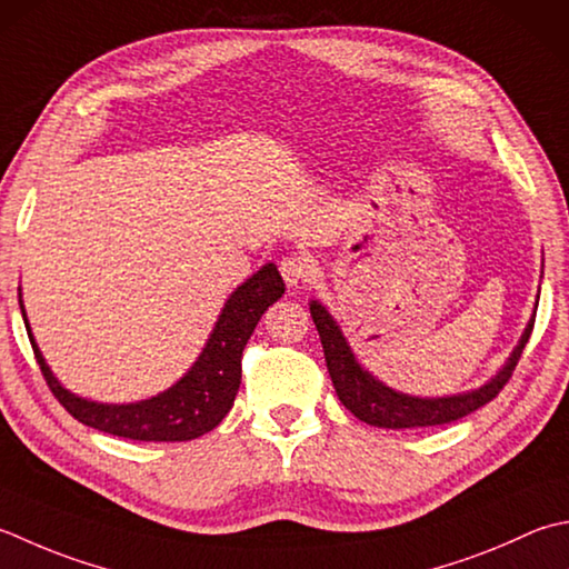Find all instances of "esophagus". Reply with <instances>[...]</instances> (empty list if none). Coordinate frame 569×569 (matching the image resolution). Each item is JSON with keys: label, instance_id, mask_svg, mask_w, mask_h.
I'll list each match as a JSON object with an SVG mask.
<instances>
[{"label": "esophagus", "instance_id": "obj_1", "mask_svg": "<svg viewBox=\"0 0 569 569\" xmlns=\"http://www.w3.org/2000/svg\"><path fill=\"white\" fill-rule=\"evenodd\" d=\"M278 269H281L283 281L288 286L310 283V281H313V276H316V263H313V259H310L308 253L286 256V259L281 261V266H278Z\"/></svg>", "mask_w": 569, "mask_h": 569}]
</instances>
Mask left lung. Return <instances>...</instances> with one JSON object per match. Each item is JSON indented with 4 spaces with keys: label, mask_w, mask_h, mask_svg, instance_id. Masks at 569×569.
Listing matches in <instances>:
<instances>
[{
    "label": "left lung",
    "mask_w": 569,
    "mask_h": 569,
    "mask_svg": "<svg viewBox=\"0 0 569 569\" xmlns=\"http://www.w3.org/2000/svg\"><path fill=\"white\" fill-rule=\"evenodd\" d=\"M310 316H313V322L318 328L330 380L332 387H336L340 402L360 421H365V425L382 429H419L451 425V421L469 417L471 411L491 402V399L500 395V389L508 385L510 377H513L520 355L530 340L532 326H536V318H532L526 328V336H522L520 345L513 350V355H510L508 365L481 389L456 397L419 399L399 395L395 389L385 387L382 382H377L375 377L367 375L358 365V360H355V355L350 352L348 342H345L336 320L328 316V310L322 308L318 300L310 303Z\"/></svg>",
    "instance_id": "left-lung-1"
}]
</instances>
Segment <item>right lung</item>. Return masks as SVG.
<instances>
[{
    "mask_svg": "<svg viewBox=\"0 0 569 569\" xmlns=\"http://www.w3.org/2000/svg\"><path fill=\"white\" fill-rule=\"evenodd\" d=\"M283 291L286 286L281 273L273 263H266L259 273H253L247 283L231 293L204 352L199 355L192 370L167 392L138 405H96L66 392L43 362L31 330L27 332L33 358L41 367L51 395L81 425L132 441H192L214 429L229 415L241 385L243 348H247L256 322L261 320L266 308L276 303Z\"/></svg>",
    "mask_w": 569,
    "mask_h": 569,
    "instance_id": "obj_1",
    "label": "right lung"
}]
</instances>
